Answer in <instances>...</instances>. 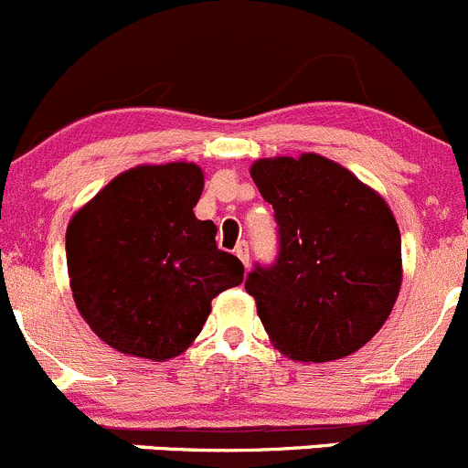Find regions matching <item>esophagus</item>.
<instances>
[{
    "mask_svg": "<svg viewBox=\"0 0 468 468\" xmlns=\"http://www.w3.org/2000/svg\"><path fill=\"white\" fill-rule=\"evenodd\" d=\"M234 252H237V257H239V260H241L243 266L250 264V250H248V243H246V241L239 243L237 250H234Z\"/></svg>",
    "mask_w": 468,
    "mask_h": 468,
    "instance_id": "esophagus-1",
    "label": "esophagus"
}]
</instances>
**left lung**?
Masks as SVG:
<instances>
[{"mask_svg": "<svg viewBox=\"0 0 468 468\" xmlns=\"http://www.w3.org/2000/svg\"><path fill=\"white\" fill-rule=\"evenodd\" d=\"M250 175L278 222V257L246 280L271 342L293 360L354 354L384 326L402 284L393 211L317 154L261 158Z\"/></svg>", "mask_w": 468, "mask_h": 468, "instance_id": "left-lung-1", "label": "left lung"}]
</instances>
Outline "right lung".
<instances>
[{
  "label": "right lung",
  "instance_id": "add662e5",
  "mask_svg": "<svg viewBox=\"0 0 468 468\" xmlns=\"http://www.w3.org/2000/svg\"><path fill=\"white\" fill-rule=\"evenodd\" d=\"M204 190L195 163L140 165L110 181L66 229L75 305L105 345L167 360L199 335L211 301L243 282L216 225L193 213Z\"/></svg>",
  "mask_w": 468,
  "mask_h": 468
}]
</instances>
